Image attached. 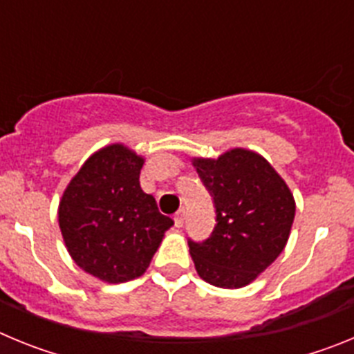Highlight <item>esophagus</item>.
Returning a JSON list of instances; mask_svg holds the SVG:
<instances>
[{
    "mask_svg": "<svg viewBox=\"0 0 354 354\" xmlns=\"http://www.w3.org/2000/svg\"><path fill=\"white\" fill-rule=\"evenodd\" d=\"M184 220H186V211H184V209H180V211H177V214H175V218H174L175 227H183Z\"/></svg>",
    "mask_w": 354,
    "mask_h": 354,
    "instance_id": "esophagus-1",
    "label": "esophagus"
}]
</instances>
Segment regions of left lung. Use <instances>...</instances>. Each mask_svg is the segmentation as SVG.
<instances>
[{
  "label": "left lung",
  "instance_id": "1",
  "mask_svg": "<svg viewBox=\"0 0 354 354\" xmlns=\"http://www.w3.org/2000/svg\"><path fill=\"white\" fill-rule=\"evenodd\" d=\"M211 192L216 225L204 243L189 241L202 280L221 289L252 283L283 252L296 202L286 180L255 150L230 149L212 158H193Z\"/></svg>",
  "mask_w": 354,
  "mask_h": 354
}]
</instances>
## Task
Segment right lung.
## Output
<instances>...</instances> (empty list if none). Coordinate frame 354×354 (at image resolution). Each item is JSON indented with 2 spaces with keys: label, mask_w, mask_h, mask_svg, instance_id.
I'll use <instances>...</instances> for the list:
<instances>
[{
  "label": "right lung",
  "mask_w": 354,
  "mask_h": 354,
  "mask_svg": "<svg viewBox=\"0 0 354 354\" xmlns=\"http://www.w3.org/2000/svg\"><path fill=\"white\" fill-rule=\"evenodd\" d=\"M143 156L124 143L93 152L65 187L58 225L72 261L106 283L142 277L174 220L140 186Z\"/></svg>",
  "instance_id": "add662e5"
}]
</instances>
